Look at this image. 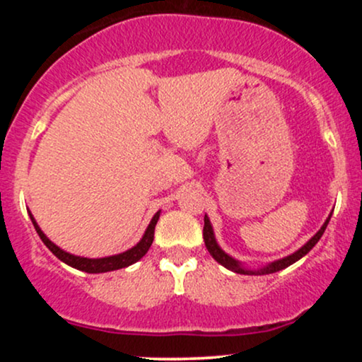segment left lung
I'll return each mask as SVG.
<instances>
[{
	"mask_svg": "<svg viewBox=\"0 0 362 362\" xmlns=\"http://www.w3.org/2000/svg\"><path fill=\"white\" fill-rule=\"evenodd\" d=\"M332 218V213L328 214V218L325 219V223L322 224V228L315 233L311 238L303 245L301 248H298L296 252H293L291 255L288 257H282L279 260H274V262H269V264L262 265L259 269H250L247 267V265L242 264L240 260L233 259L231 255H228L226 252L223 250L221 247H219V243L216 242V236H214V230H213V224H211L209 218H207V214L204 216V231H202V236H204V243H206V248L209 250L211 255H213V259L218 262V264H221L223 267H226L228 271H233L236 274H245V276H264V274H272V272H277V271H282V269L289 267V265H293L294 262H298L300 259L308 253L311 248L315 247V245L318 243V240L322 238V235L325 233V228L328 221H330Z\"/></svg>",
	"mask_w": 362,
	"mask_h": 362,
	"instance_id": "1",
	"label": "left lung"
}]
</instances>
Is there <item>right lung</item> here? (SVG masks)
<instances>
[{"label":"right lung","mask_w":362,"mask_h":362,"mask_svg":"<svg viewBox=\"0 0 362 362\" xmlns=\"http://www.w3.org/2000/svg\"><path fill=\"white\" fill-rule=\"evenodd\" d=\"M160 213L161 211H158V213L153 216V219L148 224L146 231H144L143 238H141L139 242L134 245V247L129 248V250L122 252V253H117V255L102 257V259H88V257L73 255V253L62 250V248L57 247L56 243L51 242V240L45 236V233L40 230V226L37 224L35 218L32 216L30 211H28V216H30L32 223H34V226H35V231L39 233L40 240H42L45 247H47L49 250H51L61 262L68 264L69 267L78 269V271L88 272V274H102V272H110V271H117V269L129 267V265L136 264V262L141 260L144 255H146V252L149 250V247H151V243H153V238H155V226H156L158 219H160Z\"/></svg>","instance_id":"1"}]
</instances>
